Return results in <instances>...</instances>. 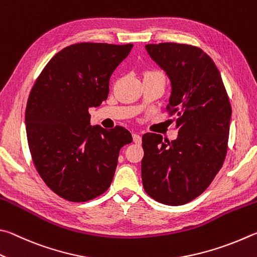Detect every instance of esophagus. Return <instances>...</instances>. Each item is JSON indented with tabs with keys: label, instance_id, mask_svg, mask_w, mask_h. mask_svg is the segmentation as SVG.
<instances>
[{
	"label": "esophagus",
	"instance_id": "esophagus-1",
	"mask_svg": "<svg viewBox=\"0 0 257 257\" xmlns=\"http://www.w3.org/2000/svg\"><path fill=\"white\" fill-rule=\"evenodd\" d=\"M133 141H134V143H137V145H140V143L142 142V138H141L140 134L134 133L133 134Z\"/></svg>",
	"mask_w": 257,
	"mask_h": 257
}]
</instances>
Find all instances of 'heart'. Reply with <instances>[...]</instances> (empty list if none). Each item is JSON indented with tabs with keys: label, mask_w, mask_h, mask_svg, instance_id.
Instances as JSON below:
<instances>
[{
	"label": "heart",
	"mask_w": 257,
	"mask_h": 257,
	"mask_svg": "<svg viewBox=\"0 0 257 257\" xmlns=\"http://www.w3.org/2000/svg\"><path fill=\"white\" fill-rule=\"evenodd\" d=\"M155 72H157V71H155ZM147 73H154V72H147ZM147 73H146V74H147Z\"/></svg>",
	"instance_id": "b5f03b06"
}]
</instances>
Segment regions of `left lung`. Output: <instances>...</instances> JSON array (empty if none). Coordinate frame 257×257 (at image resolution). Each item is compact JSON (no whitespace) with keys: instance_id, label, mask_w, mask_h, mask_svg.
<instances>
[{"instance_id":"1","label":"left lung","mask_w":257,"mask_h":257,"mask_svg":"<svg viewBox=\"0 0 257 257\" xmlns=\"http://www.w3.org/2000/svg\"><path fill=\"white\" fill-rule=\"evenodd\" d=\"M146 48L172 81L166 110L176 116L178 138L169 142L160 134H143V188L159 203L183 205L200 196L222 167L230 101L218 67L201 48L176 43Z\"/></svg>"}]
</instances>
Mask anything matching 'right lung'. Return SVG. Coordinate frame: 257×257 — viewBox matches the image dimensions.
I'll use <instances>...</instances> for the list:
<instances>
[{"instance_id":"right-lung-1","label":"right lung","mask_w":257,"mask_h":257,"mask_svg":"<svg viewBox=\"0 0 257 257\" xmlns=\"http://www.w3.org/2000/svg\"><path fill=\"white\" fill-rule=\"evenodd\" d=\"M132 44L79 43L55 54L31 88L26 131L39 176L62 199L87 202L109 188L121 147L132 142L123 126L90 125V107L109 93V79Z\"/></svg>"}]
</instances>
